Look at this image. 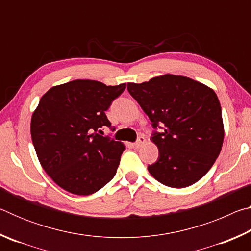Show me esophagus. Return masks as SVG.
Masks as SVG:
<instances>
[{"label": "esophagus", "instance_id": "34e87169", "mask_svg": "<svg viewBox=\"0 0 251 251\" xmlns=\"http://www.w3.org/2000/svg\"><path fill=\"white\" fill-rule=\"evenodd\" d=\"M145 142H146L145 137H144V136H139L138 139H137V142H136V143L134 144V146H135L136 148H139V147H142V146L144 145V144H145Z\"/></svg>", "mask_w": 251, "mask_h": 251}]
</instances>
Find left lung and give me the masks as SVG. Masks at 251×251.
I'll return each instance as SVG.
<instances>
[{
	"label": "left lung",
	"mask_w": 251,
	"mask_h": 251,
	"mask_svg": "<svg viewBox=\"0 0 251 251\" xmlns=\"http://www.w3.org/2000/svg\"><path fill=\"white\" fill-rule=\"evenodd\" d=\"M127 90L151 125L163 126L151 142L158 159L148 166L151 175L173 188H185L206 175L222 151L225 129L222 107L212 88L181 75L165 74Z\"/></svg>",
	"instance_id": "obj_1"
}]
</instances>
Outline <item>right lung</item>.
<instances>
[{
  "label": "right lung",
  "instance_id": "obj_1",
  "mask_svg": "<svg viewBox=\"0 0 251 251\" xmlns=\"http://www.w3.org/2000/svg\"><path fill=\"white\" fill-rule=\"evenodd\" d=\"M125 88L76 79L41 97L32 114V142L41 166L66 192L87 196L115 176L126 146L100 133L112 127L105 112Z\"/></svg>",
  "mask_w": 251,
  "mask_h": 251
}]
</instances>
